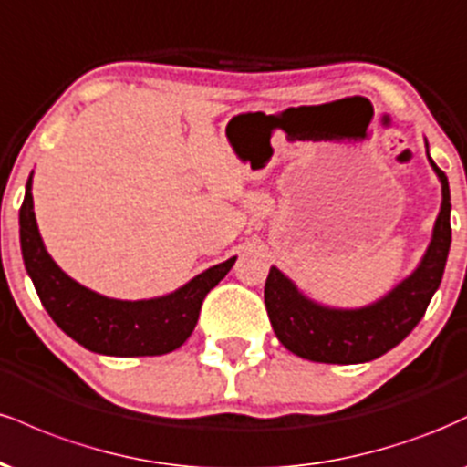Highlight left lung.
<instances>
[{"instance_id":"obj_1","label":"left lung","mask_w":467,"mask_h":467,"mask_svg":"<svg viewBox=\"0 0 467 467\" xmlns=\"http://www.w3.org/2000/svg\"><path fill=\"white\" fill-rule=\"evenodd\" d=\"M428 162L441 182V211L420 265L387 296L358 309L325 307L298 292L278 267H270L264 292L265 309L285 349L312 362L360 364L384 356L415 329L441 283L452 241L448 178L431 155Z\"/></svg>"}]
</instances>
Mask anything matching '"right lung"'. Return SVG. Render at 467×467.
Returning a JSON list of instances; mask_svg holds the SVG:
<instances>
[{
  "label": "right lung",
  "mask_w": 467,
  "mask_h": 467,
  "mask_svg": "<svg viewBox=\"0 0 467 467\" xmlns=\"http://www.w3.org/2000/svg\"><path fill=\"white\" fill-rule=\"evenodd\" d=\"M21 254L50 318L85 349L103 356H162L195 329L206 294L228 275L237 256L208 267L186 285L149 301H118L69 278L47 254L32 211V173L19 211Z\"/></svg>",
  "instance_id": "obj_1"
}]
</instances>
